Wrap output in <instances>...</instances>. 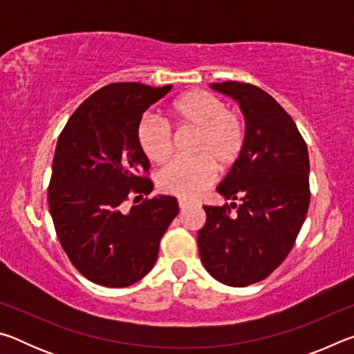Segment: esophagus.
Returning a JSON list of instances; mask_svg holds the SVG:
<instances>
[{"label":"esophagus","mask_w":354,"mask_h":354,"mask_svg":"<svg viewBox=\"0 0 354 354\" xmlns=\"http://www.w3.org/2000/svg\"><path fill=\"white\" fill-rule=\"evenodd\" d=\"M178 205H179V209H181V211H184V209L189 206V201H185V200H179V201H178Z\"/></svg>","instance_id":"obj_1"}]
</instances>
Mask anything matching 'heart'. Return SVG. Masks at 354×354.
Masks as SVG:
<instances>
[{
	"label": "heart",
	"instance_id": "b5f03b06",
	"mask_svg": "<svg viewBox=\"0 0 354 354\" xmlns=\"http://www.w3.org/2000/svg\"><path fill=\"white\" fill-rule=\"evenodd\" d=\"M170 118L179 133H195L190 153L194 158L176 160L160 171L158 185L164 194L195 200L212 185L217 167L234 165L247 143L245 120L217 95L190 91L170 106ZM137 143L156 165L169 162L175 151L171 131L158 120L143 118L137 127Z\"/></svg>",
	"mask_w": 354,
	"mask_h": 354
}]
</instances>
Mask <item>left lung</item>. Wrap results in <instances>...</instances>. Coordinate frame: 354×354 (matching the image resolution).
<instances>
[{"label": "left lung", "mask_w": 354, "mask_h": 354, "mask_svg": "<svg viewBox=\"0 0 354 354\" xmlns=\"http://www.w3.org/2000/svg\"><path fill=\"white\" fill-rule=\"evenodd\" d=\"M211 87L241 104L247 143L217 187L241 205L203 206L206 225L196 241L211 277L245 287L266 279L297 241L310 200L309 154L295 122L272 95L239 81ZM231 207L237 214H230Z\"/></svg>", "instance_id": "left-lung-1"}]
</instances>
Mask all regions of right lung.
Segmentation results:
<instances>
[{"instance_id":"obj_1","label":"right lung","mask_w":354,"mask_h":354,"mask_svg":"<svg viewBox=\"0 0 354 354\" xmlns=\"http://www.w3.org/2000/svg\"><path fill=\"white\" fill-rule=\"evenodd\" d=\"M170 91L107 84L77 107L57 139L48 206L70 262L95 284L127 287L145 277L178 215L175 196L137 200L153 190L137 127ZM134 194L136 205L128 209L124 203Z\"/></svg>"}]
</instances>
